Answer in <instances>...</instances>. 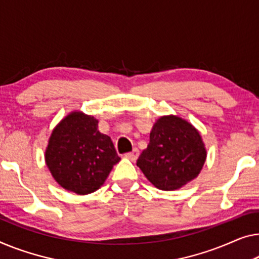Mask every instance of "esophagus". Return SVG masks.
<instances>
[{"label": "esophagus", "instance_id": "obj_1", "mask_svg": "<svg viewBox=\"0 0 259 259\" xmlns=\"http://www.w3.org/2000/svg\"><path fill=\"white\" fill-rule=\"evenodd\" d=\"M138 156H140V151H138L137 149H135V150H133V151L131 152H128V153H125V158H128V159H130V160H133V161H135L138 158Z\"/></svg>", "mask_w": 259, "mask_h": 259}]
</instances>
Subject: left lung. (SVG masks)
Listing matches in <instances>:
<instances>
[{"label":"left lung","instance_id":"1","mask_svg":"<svg viewBox=\"0 0 259 259\" xmlns=\"http://www.w3.org/2000/svg\"><path fill=\"white\" fill-rule=\"evenodd\" d=\"M206 157L199 131L186 119L168 115L153 124L148 148L137 159V166L154 187L175 191L199 176Z\"/></svg>","mask_w":259,"mask_h":259}]
</instances>
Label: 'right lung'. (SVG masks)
Wrapping results in <instances>:
<instances>
[{"label":"right lung","mask_w":259,"mask_h":259,"mask_svg":"<svg viewBox=\"0 0 259 259\" xmlns=\"http://www.w3.org/2000/svg\"><path fill=\"white\" fill-rule=\"evenodd\" d=\"M98 123L91 115L72 111L53 129L45 151L55 180L79 195L99 190L121 160L110 137L98 130Z\"/></svg>","instance_id":"add662e5"}]
</instances>
